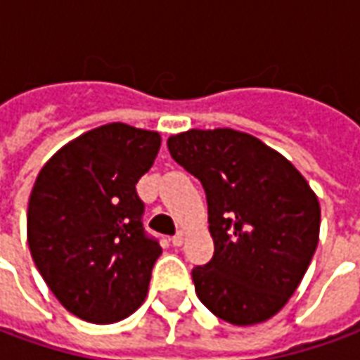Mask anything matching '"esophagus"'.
I'll list each match as a JSON object with an SVG mask.
<instances>
[{
    "label": "esophagus",
    "mask_w": 360,
    "mask_h": 360,
    "mask_svg": "<svg viewBox=\"0 0 360 360\" xmlns=\"http://www.w3.org/2000/svg\"><path fill=\"white\" fill-rule=\"evenodd\" d=\"M183 240H185L183 232H177V234H175V236L171 238V244H173V246H181V244H183Z\"/></svg>",
    "instance_id": "esophagus-1"
}]
</instances>
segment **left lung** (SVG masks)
<instances>
[{"instance_id": "1", "label": "left lung", "mask_w": 360, "mask_h": 360, "mask_svg": "<svg viewBox=\"0 0 360 360\" xmlns=\"http://www.w3.org/2000/svg\"><path fill=\"white\" fill-rule=\"evenodd\" d=\"M167 148L200 181L209 205L214 254L191 272L199 300L232 325L270 319L317 248L315 193L283 155L244 131L189 129L171 136Z\"/></svg>"}]
</instances>
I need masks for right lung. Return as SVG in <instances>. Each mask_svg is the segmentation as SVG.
I'll return each instance as SVG.
<instances>
[{
  "instance_id": "add662e5",
  "label": "right lung",
  "mask_w": 360,
  "mask_h": 360,
  "mask_svg": "<svg viewBox=\"0 0 360 360\" xmlns=\"http://www.w3.org/2000/svg\"><path fill=\"white\" fill-rule=\"evenodd\" d=\"M160 146L158 131L116 122L58 149L37 175L31 256L55 297L84 321L116 323L146 300L161 246L143 229L136 183Z\"/></svg>"
}]
</instances>
